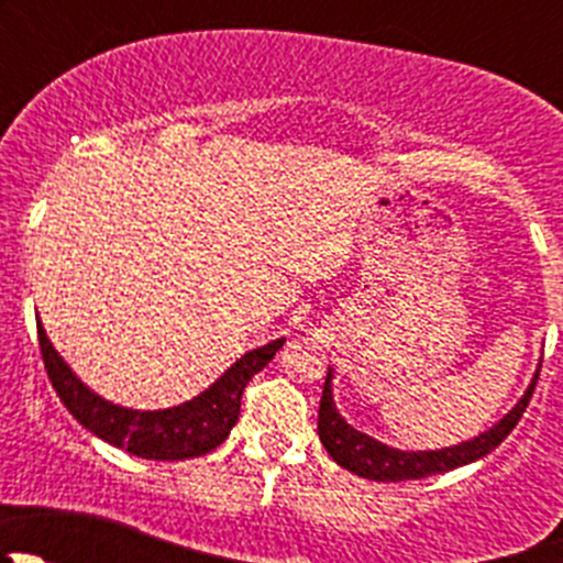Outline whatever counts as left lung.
<instances>
[{
	"label": "left lung",
	"instance_id": "left-lung-1",
	"mask_svg": "<svg viewBox=\"0 0 563 563\" xmlns=\"http://www.w3.org/2000/svg\"><path fill=\"white\" fill-rule=\"evenodd\" d=\"M537 376L528 384L526 395L520 397L518 406L507 413L498 424H493L490 430L479 433L476 439L463 441L457 446H446V450L435 452H400L391 450V446L382 444V441L371 439V435L360 433V430L351 428L343 417L338 413L332 400V371L327 373V382H323V395L321 406H318V439L327 446L329 457L338 465L349 468L351 474L365 476V479L376 482H402V479H424V476L444 474V471L457 468V465L474 463V460L490 455L504 439L515 430V424L520 422L523 411L531 400L533 387H537Z\"/></svg>",
	"mask_w": 563,
	"mask_h": 563
}]
</instances>
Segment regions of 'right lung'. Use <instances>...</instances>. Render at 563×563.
I'll list each match as a JSON object with an SVG mask.
<instances>
[{"label": "right lung", "instance_id": "add662e5", "mask_svg": "<svg viewBox=\"0 0 563 563\" xmlns=\"http://www.w3.org/2000/svg\"><path fill=\"white\" fill-rule=\"evenodd\" d=\"M37 340L45 371L67 411L89 433L144 460H187L207 455L214 446L223 444L240 419L242 391L247 382L255 373L264 371V365H269L272 356L286 343V338H280L247 351L212 387L181 406L163 408V411H133V408L113 406L95 395L87 384H81V378H76L67 362L56 354L40 321Z\"/></svg>", "mask_w": 563, "mask_h": 563}]
</instances>
